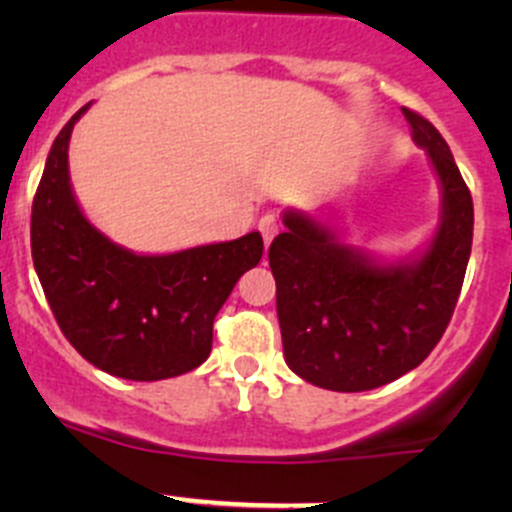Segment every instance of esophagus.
I'll use <instances>...</instances> for the list:
<instances>
[{"label": "esophagus", "instance_id": "obj_1", "mask_svg": "<svg viewBox=\"0 0 512 512\" xmlns=\"http://www.w3.org/2000/svg\"><path fill=\"white\" fill-rule=\"evenodd\" d=\"M257 227H260L262 240H265V245H270V240L277 235V227H280V225H277L275 215H265V218H260V223H257Z\"/></svg>", "mask_w": 512, "mask_h": 512}]
</instances>
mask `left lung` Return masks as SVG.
I'll list each match as a JSON object with an SVG mask.
<instances>
[{"instance_id": "left-lung-1", "label": "left lung", "mask_w": 512, "mask_h": 512, "mask_svg": "<svg viewBox=\"0 0 512 512\" xmlns=\"http://www.w3.org/2000/svg\"><path fill=\"white\" fill-rule=\"evenodd\" d=\"M404 116L441 188L438 225L421 250L381 260L294 208L270 245L285 361L319 389L369 391L416 369L461 294L473 242L471 190L441 133L409 108Z\"/></svg>"}]
</instances>
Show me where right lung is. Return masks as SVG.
<instances>
[{
	"mask_svg": "<svg viewBox=\"0 0 512 512\" xmlns=\"http://www.w3.org/2000/svg\"><path fill=\"white\" fill-rule=\"evenodd\" d=\"M71 116L46 156L32 205V257L61 332L86 361L131 381H160L203 364L213 319L235 282L260 262L262 235L141 255L116 245L71 188Z\"/></svg>",
	"mask_w": 512,
	"mask_h": 512,
	"instance_id": "obj_1",
	"label": "right lung"
}]
</instances>
